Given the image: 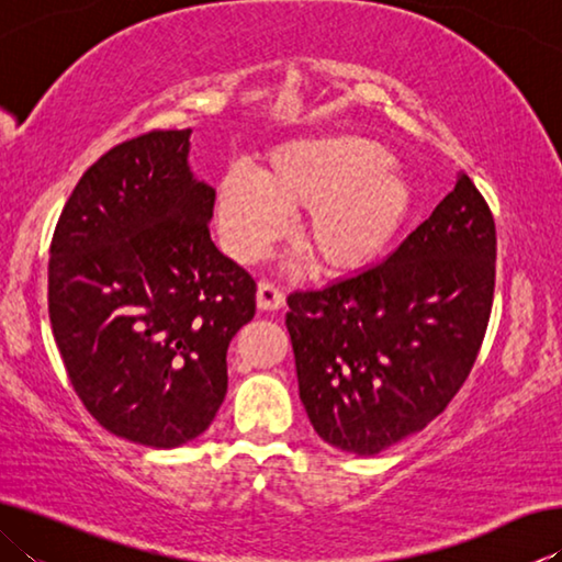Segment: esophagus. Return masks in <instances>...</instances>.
Returning <instances> with one entry per match:
<instances>
[{"instance_id": "34e87169", "label": "esophagus", "mask_w": 562, "mask_h": 562, "mask_svg": "<svg viewBox=\"0 0 562 562\" xmlns=\"http://www.w3.org/2000/svg\"><path fill=\"white\" fill-rule=\"evenodd\" d=\"M258 307L262 312H274L284 307V294L280 288H274L272 282H260L258 284Z\"/></svg>"}]
</instances>
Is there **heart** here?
<instances>
[{"instance_id": "obj_1", "label": "heart", "mask_w": 562, "mask_h": 562, "mask_svg": "<svg viewBox=\"0 0 562 562\" xmlns=\"http://www.w3.org/2000/svg\"><path fill=\"white\" fill-rule=\"evenodd\" d=\"M300 245L322 272L367 270L412 211V188L386 148L357 136H317L265 156L260 178L231 168L217 180L215 221L225 250L252 262L301 213Z\"/></svg>"}]
</instances>
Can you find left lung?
<instances>
[{
	"mask_svg": "<svg viewBox=\"0 0 562 562\" xmlns=\"http://www.w3.org/2000/svg\"><path fill=\"white\" fill-rule=\"evenodd\" d=\"M496 282V225L471 178L384 262L292 292L300 398L329 446L374 456L439 416L469 376Z\"/></svg>",
	"mask_w": 562,
	"mask_h": 562,
	"instance_id": "left-lung-1",
	"label": "left lung"
}]
</instances>
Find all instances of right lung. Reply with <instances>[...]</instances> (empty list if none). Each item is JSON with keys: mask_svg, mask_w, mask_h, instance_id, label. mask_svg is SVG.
<instances>
[{"mask_svg": "<svg viewBox=\"0 0 562 562\" xmlns=\"http://www.w3.org/2000/svg\"><path fill=\"white\" fill-rule=\"evenodd\" d=\"M190 133L103 154L52 240L49 319L76 394L103 429L154 449L213 424L227 347L255 317V280L211 240L215 188L190 170Z\"/></svg>", "mask_w": 562, "mask_h": 562, "instance_id": "add662e5", "label": "right lung"}]
</instances>
